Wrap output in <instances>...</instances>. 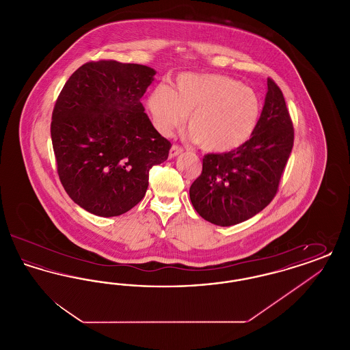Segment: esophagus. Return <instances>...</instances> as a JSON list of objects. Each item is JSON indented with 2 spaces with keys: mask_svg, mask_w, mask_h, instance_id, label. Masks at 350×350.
I'll return each instance as SVG.
<instances>
[{
  "mask_svg": "<svg viewBox=\"0 0 350 350\" xmlns=\"http://www.w3.org/2000/svg\"><path fill=\"white\" fill-rule=\"evenodd\" d=\"M183 152V150L180 146H172L170 152H169V157H170V159H174V157H177L178 154H181Z\"/></svg>",
  "mask_w": 350,
  "mask_h": 350,
  "instance_id": "1",
  "label": "esophagus"
}]
</instances>
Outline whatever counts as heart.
Wrapping results in <instances>:
<instances>
[{"label": "heart", "instance_id": "1", "mask_svg": "<svg viewBox=\"0 0 350 350\" xmlns=\"http://www.w3.org/2000/svg\"><path fill=\"white\" fill-rule=\"evenodd\" d=\"M147 107L159 133L170 135L190 116V136L200 148L226 153L252 137L261 119L262 100L253 89L231 77L183 73L174 90L167 85L156 86Z\"/></svg>", "mask_w": 350, "mask_h": 350}]
</instances>
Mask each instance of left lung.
Returning a JSON list of instances; mask_svg holds the SVG:
<instances>
[{
  "label": "left lung",
  "instance_id": "8db88e82",
  "mask_svg": "<svg viewBox=\"0 0 350 350\" xmlns=\"http://www.w3.org/2000/svg\"><path fill=\"white\" fill-rule=\"evenodd\" d=\"M294 144V130L281 89L267 79L260 123L240 148L203 157L190 200L204 220L220 227L239 224L274 198Z\"/></svg>",
  "mask_w": 350,
  "mask_h": 350
}]
</instances>
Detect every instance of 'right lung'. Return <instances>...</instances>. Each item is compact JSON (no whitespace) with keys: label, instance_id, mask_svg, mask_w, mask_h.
I'll return each instance as SVG.
<instances>
[{"label":"right lung","instance_id":"right-lung-1","mask_svg":"<svg viewBox=\"0 0 350 350\" xmlns=\"http://www.w3.org/2000/svg\"><path fill=\"white\" fill-rule=\"evenodd\" d=\"M154 75L147 66L90 62L56 100L51 139L59 177L70 200L90 214L130 211L146 196L150 167L167 159L172 146L140 100Z\"/></svg>","mask_w":350,"mask_h":350}]
</instances>
